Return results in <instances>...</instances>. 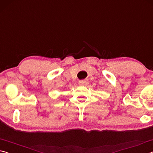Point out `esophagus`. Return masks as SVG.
<instances>
[{
  "instance_id": "esophagus-1",
  "label": "esophagus",
  "mask_w": 153,
  "mask_h": 153,
  "mask_svg": "<svg viewBox=\"0 0 153 153\" xmlns=\"http://www.w3.org/2000/svg\"><path fill=\"white\" fill-rule=\"evenodd\" d=\"M88 84V79H84V80H81V81L79 82V85H82V86H86Z\"/></svg>"
}]
</instances>
